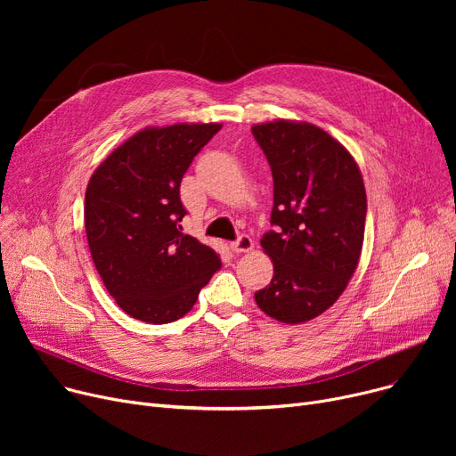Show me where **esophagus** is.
<instances>
[{"mask_svg": "<svg viewBox=\"0 0 456 456\" xmlns=\"http://www.w3.org/2000/svg\"><path fill=\"white\" fill-rule=\"evenodd\" d=\"M253 248H255L253 238L248 236V234H242L240 238H238L236 242L231 244V249H232L234 253H249Z\"/></svg>", "mask_w": 456, "mask_h": 456, "instance_id": "34e87169", "label": "esophagus"}]
</instances>
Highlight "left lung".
Listing matches in <instances>:
<instances>
[{"label":"left lung","mask_w":456,"mask_h":456,"mask_svg":"<svg viewBox=\"0 0 456 456\" xmlns=\"http://www.w3.org/2000/svg\"><path fill=\"white\" fill-rule=\"evenodd\" d=\"M251 131L272 167L277 225L260 240L273 277L255 301L281 323H305L337 303L361 260L368 207L362 174L318 126L273 119Z\"/></svg>","instance_id":"8db88e82"}]
</instances>
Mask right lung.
Segmentation results:
<instances>
[{
	"label": "right lung",
	"mask_w": 456,
	"mask_h": 456,
	"mask_svg": "<svg viewBox=\"0 0 456 456\" xmlns=\"http://www.w3.org/2000/svg\"><path fill=\"white\" fill-rule=\"evenodd\" d=\"M222 124L143 127L95 167L85 194L94 266L116 305L134 320L170 323L196 305L222 262L183 234L181 179Z\"/></svg>",
	"instance_id": "add662e5"
}]
</instances>
